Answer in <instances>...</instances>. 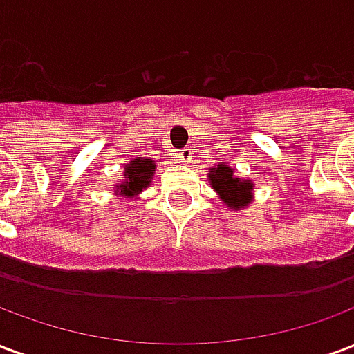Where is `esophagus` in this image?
I'll list each match as a JSON object with an SVG mask.
<instances>
[{"mask_svg": "<svg viewBox=\"0 0 354 354\" xmlns=\"http://www.w3.org/2000/svg\"><path fill=\"white\" fill-rule=\"evenodd\" d=\"M178 157H180V161H182V162H189V161H192V157H193L192 149H187V147H185V149H182V151L178 153Z\"/></svg>", "mask_w": 354, "mask_h": 354, "instance_id": "34e87169", "label": "esophagus"}]
</instances>
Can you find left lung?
Returning a JSON list of instances; mask_svg holds the SVG:
<instances>
[{
	"label": "left lung",
	"instance_id": "8db88e82",
	"mask_svg": "<svg viewBox=\"0 0 354 354\" xmlns=\"http://www.w3.org/2000/svg\"><path fill=\"white\" fill-rule=\"evenodd\" d=\"M208 182L223 205L231 210H245L254 201L256 184L252 180L235 176V170L225 162H218L208 169Z\"/></svg>",
	"mask_w": 354,
	"mask_h": 354
}]
</instances>
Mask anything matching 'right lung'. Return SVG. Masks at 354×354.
Returning a JSON list of instances; mask_svg holds the SVG:
<instances>
[{
    "label": "right lung",
    "mask_w": 354,
    "mask_h": 354,
    "mask_svg": "<svg viewBox=\"0 0 354 354\" xmlns=\"http://www.w3.org/2000/svg\"><path fill=\"white\" fill-rule=\"evenodd\" d=\"M155 169H157V165L151 159H147V157H134L132 161L124 165L123 182L115 184L113 193L124 201L138 199L140 193L146 192L147 187L151 185Z\"/></svg>",
    "instance_id": "obj_1"
}]
</instances>
